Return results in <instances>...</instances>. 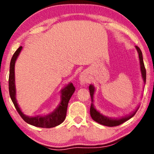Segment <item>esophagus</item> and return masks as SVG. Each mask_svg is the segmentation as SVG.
I'll list each match as a JSON object with an SVG mask.
<instances>
[{
	"instance_id": "esophagus-1",
	"label": "esophagus",
	"mask_w": 154,
	"mask_h": 154,
	"mask_svg": "<svg viewBox=\"0 0 154 154\" xmlns=\"http://www.w3.org/2000/svg\"><path fill=\"white\" fill-rule=\"evenodd\" d=\"M79 81L80 83H82V85H84L88 82V77L87 75L85 72H82L81 75H79Z\"/></svg>"
}]
</instances>
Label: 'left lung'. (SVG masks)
<instances>
[{"mask_svg": "<svg viewBox=\"0 0 154 154\" xmlns=\"http://www.w3.org/2000/svg\"><path fill=\"white\" fill-rule=\"evenodd\" d=\"M135 48H136L137 51L138 52V54H139V63H140V72H141V77L143 80V83H144V85H145L146 82V70L145 68L144 63H143V54L141 50H140L139 47L135 46ZM89 90H90V93L91 96V99H92V103H91V106H90V116L93 119V120L97 122V123L102 124L103 126H109V127H113V126H119L122 124H123L124 122H126L129 119L133 117L135 113H137V111L139 108V105H138L136 109L130 113L129 114L126 115L124 116L119 117V118H109L108 116H105L100 113V111H98L97 109L95 108L94 105V93L96 88L94 85L92 84H90L89 85Z\"/></svg>", "mask_w": 154, "mask_h": 154, "instance_id": "8db88e82", "label": "left lung"}]
</instances>
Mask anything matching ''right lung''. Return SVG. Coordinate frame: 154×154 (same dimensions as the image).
<instances>
[{
    "mask_svg": "<svg viewBox=\"0 0 154 154\" xmlns=\"http://www.w3.org/2000/svg\"><path fill=\"white\" fill-rule=\"evenodd\" d=\"M22 47L21 46L15 52L10 62L9 77V90L10 97L18 113L22 118L32 126L40 128H53L58 126L64 121L66 116L67 106L69 100L75 90L73 84L70 82L65 85L60 91V102L58 106L54 110L44 116H36L30 117L25 115L21 110L16 99V88H15V64L16 60L19 56Z\"/></svg>",
    "mask_w": 154,
    "mask_h": 154,
    "instance_id": "right-lung-1",
    "label": "right lung"
}]
</instances>
